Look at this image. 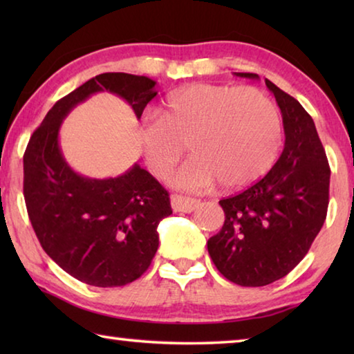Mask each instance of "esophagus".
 <instances>
[{
	"mask_svg": "<svg viewBox=\"0 0 354 354\" xmlns=\"http://www.w3.org/2000/svg\"><path fill=\"white\" fill-rule=\"evenodd\" d=\"M171 201V207L173 211L176 212H194L196 207L200 206V200L190 198V196H183V195H171L170 196Z\"/></svg>",
	"mask_w": 354,
	"mask_h": 354,
	"instance_id": "34e87169",
	"label": "esophagus"
}]
</instances>
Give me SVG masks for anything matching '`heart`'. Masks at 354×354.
I'll return each mask as SVG.
<instances>
[{"instance_id": "obj_1", "label": "heart", "mask_w": 354, "mask_h": 354, "mask_svg": "<svg viewBox=\"0 0 354 354\" xmlns=\"http://www.w3.org/2000/svg\"><path fill=\"white\" fill-rule=\"evenodd\" d=\"M139 140L156 176L173 169L189 142L194 156L170 176L173 187L198 192L221 181L226 189H243L277 162L283 124L259 88L198 82L173 92L164 115L148 112Z\"/></svg>"}]
</instances>
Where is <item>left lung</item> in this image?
<instances>
[{
  "label": "left lung",
  "mask_w": 354,
  "mask_h": 354,
  "mask_svg": "<svg viewBox=\"0 0 354 354\" xmlns=\"http://www.w3.org/2000/svg\"><path fill=\"white\" fill-rule=\"evenodd\" d=\"M266 86L283 115L284 149L262 179L218 201L225 223L207 241L217 270L243 287L272 284L293 270L325 223L329 203L331 170L313 117L272 81Z\"/></svg>",
  "instance_id": "obj_1"
}]
</instances>
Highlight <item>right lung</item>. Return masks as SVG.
<instances>
[{
    "label": "right lung",
    "instance_id": "obj_1",
    "mask_svg": "<svg viewBox=\"0 0 354 354\" xmlns=\"http://www.w3.org/2000/svg\"><path fill=\"white\" fill-rule=\"evenodd\" d=\"M154 86L129 73L92 77L51 107L23 156V194L35 236L62 270L86 284L118 287L140 278L159 247V221L171 206L169 192L139 164L107 179L71 170L59 129L75 106L104 91L123 98L140 118L158 95Z\"/></svg>",
    "mask_w": 354,
    "mask_h": 354
}]
</instances>
